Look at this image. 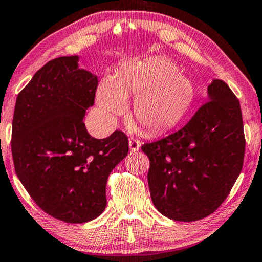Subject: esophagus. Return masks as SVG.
I'll list each match as a JSON object with an SVG mask.
<instances>
[{"label": "esophagus", "mask_w": 262, "mask_h": 262, "mask_svg": "<svg viewBox=\"0 0 262 262\" xmlns=\"http://www.w3.org/2000/svg\"><path fill=\"white\" fill-rule=\"evenodd\" d=\"M140 141L137 140V139L134 138H129V148H130L132 152H137L140 150Z\"/></svg>", "instance_id": "1"}]
</instances>
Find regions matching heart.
Segmentation results:
<instances>
[{"instance_id": "b5f03b06", "label": "heart", "mask_w": 262, "mask_h": 262, "mask_svg": "<svg viewBox=\"0 0 262 262\" xmlns=\"http://www.w3.org/2000/svg\"><path fill=\"white\" fill-rule=\"evenodd\" d=\"M194 85L178 72L170 59L156 57L129 62L112 76H105L98 85L95 100L105 118L115 122L125 111V99L134 97L133 118L151 134L173 128L192 105Z\"/></svg>"}]
</instances>
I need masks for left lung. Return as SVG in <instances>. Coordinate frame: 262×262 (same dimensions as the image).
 <instances>
[{"mask_svg":"<svg viewBox=\"0 0 262 262\" xmlns=\"http://www.w3.org/2000/svg\"><path fill=\"white\" fill-rule=\"evenodd\" d=\"M208 102L175 133L145 144L156 209L175 221L214 213L239 177L246 139L241 105L221 79L208 85Z\"/></svg>","mask_w":262,"mask_h":262,"instance_id":"8db88e82","label":"left lung"}]
</instances>
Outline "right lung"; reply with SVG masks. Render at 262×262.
I'll use <instances>...</instances> for the list:
<instances>
[{"label":"right lung","mask_w":262,"mask_h":262,"mask_svg":"<svg viewBox=\"0 0 262 262\" xmlns=\"http://www.w3.org/2000/svg\"><path fill=\"white\" fill-rule=\"evenodd\" d=\"M78 55L48 61L18 94L12 124L15 173L43 211L70 224L94 220L106 207V183L128 155V138L87 132L98 77Z\"/></svg>","instance_id":"obj_1"}]
</instances>
